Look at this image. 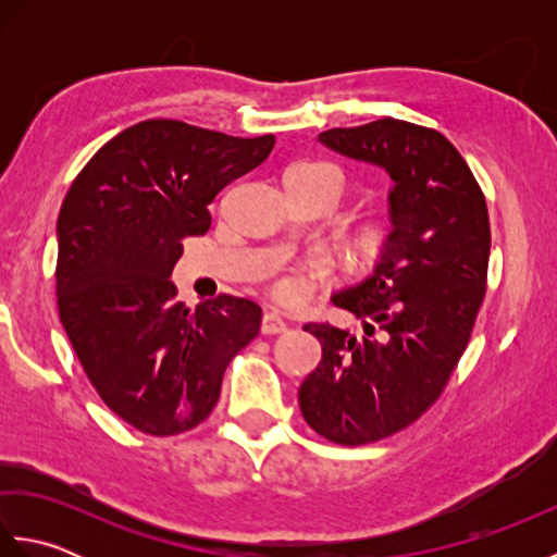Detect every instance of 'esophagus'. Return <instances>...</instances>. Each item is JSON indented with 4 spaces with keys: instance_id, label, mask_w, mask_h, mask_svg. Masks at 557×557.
<instances>
[{
    "instance_id": "esophagus-1",
    "label": "esophagus",
    "mask_w": 557,
    "mask_h": 557,
    "mask_svg": "<svg viewBox=\"0 0 557 557\" xmlns=\"http://www.w3.org/2000/svg\"><path fill=\"white\" fill-rule=\"evenodd\" d=\"M260 330H263V335H277V333H285L287 323L282 321V315L277 311H265L263 323H260Z\"/></svg>"
}]
</instances>
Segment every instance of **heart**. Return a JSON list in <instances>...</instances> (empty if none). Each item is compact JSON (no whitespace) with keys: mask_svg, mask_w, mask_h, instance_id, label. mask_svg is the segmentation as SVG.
Masks as SVG:
<instances>
[{"mask_svg":"<svg viewBox=\"0 0 557 557\" xmlns=\"http://www.w3.org/2000/svg\"><path fill=\"white\" fill-rule=\"evenodd\" d=\"M289 172H306V174H318L325 176L327 182H333L337 194H342V172L335 168V164L327 162H299L294 164ZM395 242V220L387 215V212H381V215H373L366 222H361L357 232L351 236V251L363 263H375L381 260L389 248H393ZM330 263L323 258H306L304 263L294 265L289 270L282 272V275L275 277V282L270 285L272 299L282 306H301L306 299H311L318 292V287H323L330 280Z\"/></svg>","mask_w":557,"mask_h":557,"instance_id":"b5f03b06","label":"heart"}]
</instances>
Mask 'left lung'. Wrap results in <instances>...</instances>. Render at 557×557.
<instances>
[{
  "mask_svg": "<svg viewBox=\"0 0 557 557\" xmlns=\"http://www.w3.org/2000/svg\"><path fill=\"white\" fill-rule=\"evenodd\" d=\"M318 140L395 182L393 248L371 277L333 297L363 330L304 327L323 347L299 387L304 419L330 443L354 447L407 429L441 397L486 297L491 224L469 164L435 128L385 116Z\"/></svg>",
  "mask_w": 557,
  "mask_h": 557,
  "instance_id": "obj_1",
  "label": "left lung"
}]
</instances>
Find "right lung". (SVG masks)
Masks as SVG:
<instances>
[{"label":"right lung","instance_id":"add662e5","mask_svg":"<svg viewBox=\"0 0 557 557\" xmlns=\"http://www.w3.org/2000/svg\"><path fill=\"white\" fill-rule=\"evenodd\" d=\"M275 136L236 138L148 120L108 140L71 184L57 220V309L88 381L148 435L203 423L230 361L260 330V306L220 294L174 301L186 236L210 230V203L263 162Z\"/></svg>","mask_w":557,"mask_h":557}]
</instances>
